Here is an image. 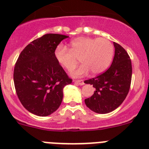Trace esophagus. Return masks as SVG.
Here are the masks:
<instances>
[{"instance_id": "obj_1", "label": "esophagus", "mask_w": 149, "mask_h": 149, "mask_svg": "<svg viewBox=\"0 0 149 149\" xmlns=\"http://www.w3.org/2000/svg\"><path fill=\"white\" fill-rule=\"evenodd\" d=\"M74 82L75 83V84H79V85H81V86H82V85H84V82L83 80H76V81H74Z\"/></svg>"}]
</instances>
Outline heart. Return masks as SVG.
I'll return each mask as SVG.
<instances>
[{
    "label": "heart",
    "mask_w": 149,
    "mask_h": 149,
    "mask_svg": "<svg viewBox=\"0 0 149 149\" xmlns=\"http://www.w3.org/2000/svg\"><path fill=\"white\" fill-rule=\"evenodd\" d=\"M114 54L113 45L104 38L79 37L71 42V49L60 45L54 51V56L62 67L71 72L77 66L79 59L83 65L72 72L73 77L86 75L90 71L99 74L108 68Z\"/></svg>",
    "instance_id": "b5f03b06"
}]
</instances>
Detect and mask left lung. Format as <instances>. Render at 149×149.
Listing matches in <instances>:
<instances>
[{
  "instance_id": "8db88e82",
  "label": "left lung",
  "mask_w": 149,
  "mask_h": 149,
  "mask_svg": "<svg viewBox=\"0 0 149 149\" xmlns=\"http://www.w3.org/2000/svg\"><path fill=\"white\" fill-rule=\"evenodd\" d=\"M113 45L115 54L110 68L100 75L84 81L95 89L94 94L85 99V104L97 113H108L119 107L131 86L132 65L130 56L120 45Z\"/></svg>"
}]
</instances>
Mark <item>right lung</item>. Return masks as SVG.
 <instances>
[{"mask_svg": "<svg viewBox=\"0 0 149 149\" xmlns=\"http://www.w3.org/2000/svg\"><path fill=\"white\" fill-rule=\"evenodd\" d=\"M68 37L45 34L27 45L18 56L13 74L15 91L31 113L39 116L53 113L61 104L64 86L72 84L54 56L57 45Z\"/></svg>", "mask_w": 149, "mask_h": 149, "instance_id": "1", "label": "right lung"}]
</instances>
